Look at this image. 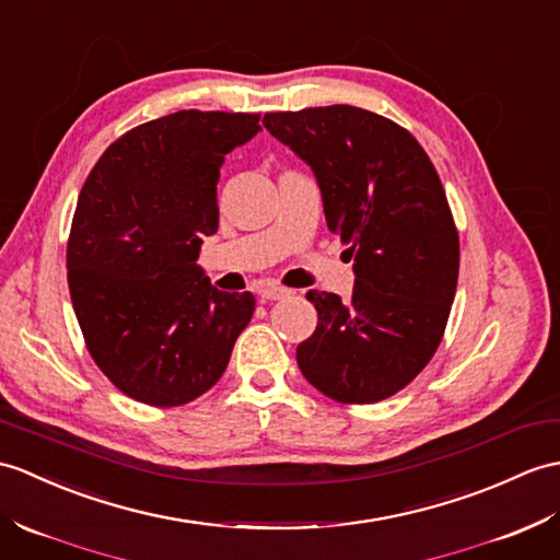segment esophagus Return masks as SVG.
<instances>
[{
	"instance_id": "obj_1",
	"label": "esophagus",
	"mask_w": 560,
	"mask_h": 560,
	"mask_svg": "<svg viewBox=\"0 0 560 560\" xmlns=\"http://www.w3.org/2000/svg\"><path fill=\"white\" fill-rule=\"evenodd\" d=\"M257 293H259V298H262V301H281V298H289L291 295L289 289H283V285H277V283L259 285Z\"/></svg>"
}]
</instances>
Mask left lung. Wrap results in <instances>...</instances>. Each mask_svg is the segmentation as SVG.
Segmentation results:
<instances>
[{
  "instance_id": "8db88e82",
  "label": "left lung",
  "mask_w": 560,
  "mask_h": 560,
  "mask_svg": "<svg viewBox=\"0 0 560 560\" xmlns=\"http://www.w3.org/2000/svg\"><path fill=\"white\" fill-rule=\"evenodd\" d=\"M262 124L315 172L355 271L350 301L307 291L317 329L298 346V368L339 402L394 396L436 353L458 285L460 241L436 168L406 128L350 104Z\"/></svg>"
}]
</instances>
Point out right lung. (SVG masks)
Wrapping results in <instances>:
<instances>
[{
	"label": "right lung",
	"instance_id": "right-lung-1",
	"mask_svg": "<svg viewBox=\"0 0 560 560\" xmlns=\"http://www.w3.org/2000/svg\"><path fill=\"white\" fill-rule=\"evenodd\" d=\"M259 114L184 109L104 150L78 195L67 269L73 312L104 376L133 400L184 406L219 382L255 298L214 289L198 265L219 226L224 158Z\"/></svg>",
	"mask_w": 560,
	"mask_h": 560
}]
</instances>
